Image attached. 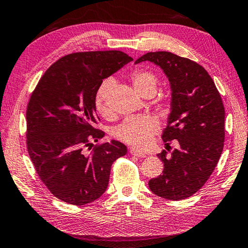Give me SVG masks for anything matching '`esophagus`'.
<instances>
[{"instance_id":"esophagus-1","label":"esophagus","mask_w":248,"mask_h":248,"mask_svg":"<svg viewBox=\"0 0 248 248\" xmlns=\"http://www.w3.org/2000/svg\"><path fill=\"white\" fill-rule=\"evenodd\" d=\"M130 154L132 155V156H135V157H139V158H145L146 157V155L139 152V150H137L135 148H131L130 149Z\"/></svg>"}]
</instances>
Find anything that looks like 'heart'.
I'll return each mask as SVG.
<instances>
[{
    "label": "heart",
    "instance_id": "1",
    "mask_svg": "<svg viewBox=\"0 0 248 248\" xmlns=\"http://www.w3.org/2000/svg\"><path fill=\"white\" fill-rule=\"evenodd\" d=\"M133 87L142 95L147 90H156L157 78L153 73L144 70H138L131 75ZM113 81L105 80L100 86L95 96V106L103 116H108V95ZM159 128L158 120L150 115L133 116L125 119L114 131V135L121 142L140 149L147 147L153 135L157 132Z\"/></svg>",
    "mask_w": 248,
    "mask_h": 248
}]
</instances>
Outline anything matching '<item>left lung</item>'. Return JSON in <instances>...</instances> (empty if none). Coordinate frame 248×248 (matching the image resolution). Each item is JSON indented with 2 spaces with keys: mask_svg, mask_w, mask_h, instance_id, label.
<instances>
[{
  "mask_svg": "<svg viewBox=\"0 0 248 248\" xmlns=\"http://www.w3.org/2000/svg\"><path fill=\"white\" fill-rule=\"evenodd\" d=\"M149 61L159 66L171 87V113L162 140H177L171 155L158 154L162 174L152 178L149 189L168 200H183L200 189L217 166L224 148L225 108L204 67L168 51L147 52L135 64Z\"/></svg>",
  "mask_w": 248,
  "mask_h": 248,
  "instance_id": "1",
  "label": "left lung"
}]
</instances>
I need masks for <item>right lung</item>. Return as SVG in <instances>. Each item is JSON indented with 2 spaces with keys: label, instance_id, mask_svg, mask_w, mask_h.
Here are the masks:
<instances>
[{
  "label": "right lung",
  "instance_id": "add662e5",
  "mask_svg": "<svg viewBox=\"0 0 248 248\" xmlns=\"http://www.w3.org/2000/svg\"><path fill=\"white\" fill-rule=\"evenodd\" d=\"M133 59L119 50L75 52L48 69L27 108L28 152L41 181L56 198L73 205L99 199L108 186L111 164L125 145L94 129L95 96L104 78Z\"/></svg>",
  "mask_w": 248,
  "mask_h": 248
}]
</instances>
